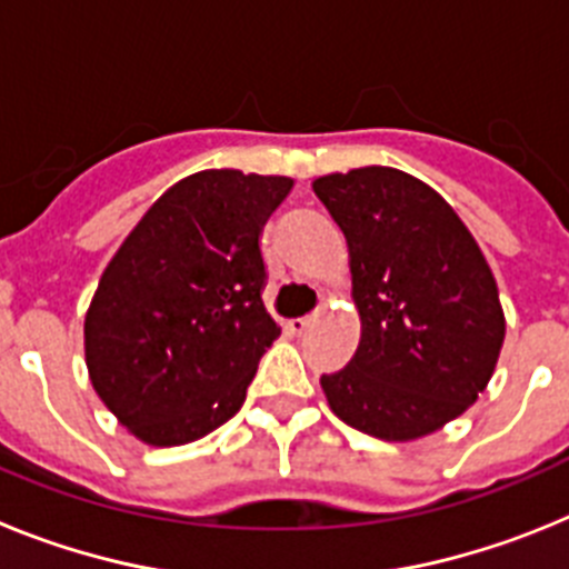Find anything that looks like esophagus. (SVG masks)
<instances>
[{"label": "esophagus", "instance_id": "esophagus-1", "mask_svg": "<svg viewBox=\"0 0 569 569\" xmlns=\"http://www.w3.org/2000/svg\"><path fill=\"white\" fill-rule=\"evenodd\" d=\"M308 325H310L308 316H301V319H290L288 321V330L293 336H301V333H305V330H308Z\"/></svg>", "mask_w": 569, "mask_h": 569}]
</instances>
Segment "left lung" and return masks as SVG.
Listing matches in <instances>:
<instances>
[{"label":"left lung","instance_id":"left-lung-1","mask_svg":"<svg viewBox=\"0 0 569 569\" xmlns=\"http://www.w3.org/2000/svg\"><path fill=\"white\" fill-rule=\"evenodd\" d=\"M350 250L356 356L321 376L345 425L413 441L485 393L501 341L499 288L456 210L416 176L356 168L313 182Z\"/></svg>","mask_w":569,"mask_h":569}]
</instances>
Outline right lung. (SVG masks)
<instances>
[{
    "instance_id": "add662e5",
    "label": "right lung",
    "mask_w": 569,
    "mask_h": 569,
    "mask_svg": "<svg viewBox=\"0 0 569 569\" xmlns=\"http://www.w3.org/2000/svg\"><path fill=\"white\" fill-rule=\"evenodd\" d=\"M290 188L288 176H188L104 268L84 361L99 399L144 445H188L239 413L279 336L261 301L259 236Z\"/></svg>"
}]
</instances>
